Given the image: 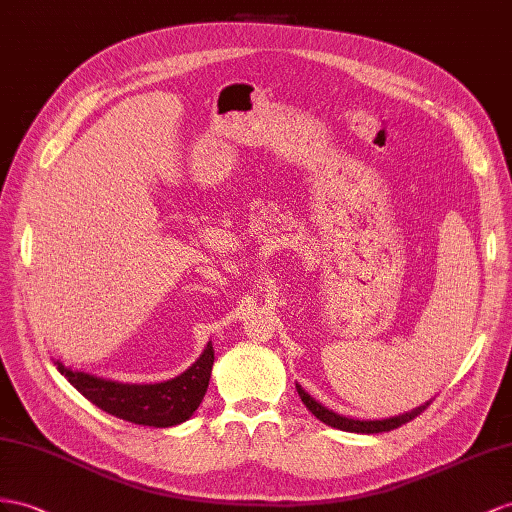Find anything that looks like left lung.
<instances>
[{
    "label": "left lung",
    "mask_w": 512,
    "mask_h": 512,
    "mask_svg": "<svg viewBox=\"0 0 512 512\" xmlns=\"http://www.w3.org/2000/svg\"><path fill=\"white\" fill-rule=\"evenodd\" d=\"M296 391L300 400H303V404L307 406V409L316 415L320 422H324L326 426L331 428H337V430H346V432H359V435H376V432H389L393 428H400L402 424L411 422V419H415L419 413H424L428 409V404L432 402H426L422 406H417V409L409 411V413H402V415H396V417H389V419H355V417H346V415H339L331 409H326L324 404H320L316 398H311L309 393L296 385Z\"/></svg>",
    "instance_id": "obj_1"
}]
</instances>
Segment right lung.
Returning a JSON list of instances; mask_svg holds the SVG:
<instances>
[{
    "mask_svg": "<svg viewBox=\"0 0 512 512\" xmlns=\"http://www.w3.org/2000/svg\"><path fill=\"white\" fill-rule=\"evenodd\" d=\"M56 365L58 372L101 411L131 424L168 428L186 422L199 409L212 376L214 348L209 342L203 355L186 372L153 385H127L71 370L60 361Z\"/></svg>",
    "mask_w": 512,
    "mask_h": 512,
    "instance_id": "right-lung-1",
    "label": "right lung"
}]
</instances>
